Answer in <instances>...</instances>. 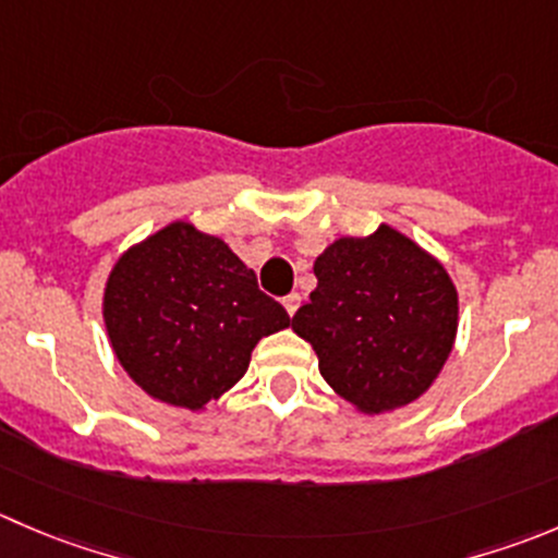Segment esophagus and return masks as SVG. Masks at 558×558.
Listing matches in <instances>:
<instances>
[{
    "instance_id": "obj_1",
    "label": "esophagus",
    "mask_w": 558,
    "mask_h": 558,
    "mask_svg": "<svg viewBox=\"0 0 558 558\" xmlns=\"http://www.w3.org/2000/svg\"><path fill=\"white\" fill-rule=\"evenodd\" d=\"M300 302H302V296H300V294H289V296H283V307H286V313H289V316H294L296 307H300Z\"/></svg>"
}]
</instances>
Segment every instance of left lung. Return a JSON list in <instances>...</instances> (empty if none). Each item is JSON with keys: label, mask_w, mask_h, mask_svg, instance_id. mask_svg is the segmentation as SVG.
Segmentation results:
<instances>
[{"label": "left lung", "mask_w": 558, "mask_h": 558, "mask_svg": "<svg viewBox=\"0 0 558 558\" xmlns=\"http://www.w3.org/2000/svg\"><path fill=\"white\" fill-rule=\"evenodd\" d=\"M318 286L291 318L324 381L362 414L428 392L458 332V291L428 251L392 226L340 236L313 264Z\"/></svg>", "instance_id": "obj_1"}]
</instances>
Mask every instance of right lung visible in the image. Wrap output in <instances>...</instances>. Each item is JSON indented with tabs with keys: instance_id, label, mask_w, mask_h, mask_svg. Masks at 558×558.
Masks as SVG:
<instances>
[{
	"instance_id": "right-lung-1",
	"label": "right lung",
	"mask_w": 558,
	"mask_h": 558,
	"mask_svg": "<svg viewBox=\"0 0 558 558\" xmlns=\"http://www.w3.org/2000/svg\"><path fill=\"white\" fill-rule=\"evenodd\" d=\"M102 318L128 376L160 403L191 411L234 387L258 340L291 324L223 240L185 220L119 256Z\"/></svg>"
}]
</instances>
